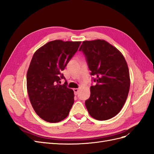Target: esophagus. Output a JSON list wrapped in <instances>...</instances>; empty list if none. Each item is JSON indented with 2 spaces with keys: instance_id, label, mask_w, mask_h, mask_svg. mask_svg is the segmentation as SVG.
<instances>
[{
  "instance_id": "34e87169",
  "label": "esophagus",
  "mask_w": 154,
  "mask_h": 154,
  "mask_svg": "<svg viewBox=\"0 0 154 154\" xmlns=\"http://www.w3.org/2000/svg\"><path fill=\"white\" fill-rule=\"evenodd\" d=\"M73 91H74V94H75V95H77V94H78V92H79V89H78V88H74Z\"/></svg>"
}]
</instances>
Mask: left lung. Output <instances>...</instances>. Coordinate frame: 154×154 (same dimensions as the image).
I'll list each match as a JSON object with an SVG mask.
<instances>
[{
	"mask_svg": "<svg viewBox=\"0 0 154 154\" xmlns=\"http://www.w3.org/2000/svg\"><path fill=\"white\" fill-rule=\"evenodd\" d=\"M83 52L95 85L85 101L93 118L104 121L117 115L127 100L130 89V74L127 62L115 47L103 40L83 42Z\"/></svg>",
	"mask_w": 154,
	"mask_h": 154,
	"instance_id": "obj_1",
	"label": "left lung"
}]
</instances>
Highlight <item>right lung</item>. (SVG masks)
<instances>
[{"mask_svg": "<svg viewBox=\"0 0 154 154\" xmlns=\"http://www.w3.org/2000/svg\"><path fill=\"white\" fill-rule=\"evenodd\" d=\"M81 42H49L37 50L27 72V89L35 112L49 123L61 122L74 103V92L61 72L80 47Z\"/></svg>", "mask_w": 154, "mask_h": 154, "instance_id": "add662e5", "label": "right lung"}]
</instances>
